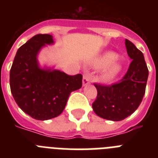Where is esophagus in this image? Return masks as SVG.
<instances>
[{"mask_svg":"<svg viewBox=\"0 0 158 158\" xmlns=\"http://www.w3.org/2000/svg\"><path fill=\"white\" fill-rule=\"evenodd\" d=\"M90 78H91V73L89 72L85 73L83 77V86H85L90 83Z\"/></svg>","mask_w":158,"mask_h":158,"instance_id":"esophagus-1","label":"esophagus"}]
</instances>
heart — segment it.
<instances>
[{"mask_svg":"<svg viewBox=\"0 0 158 158\" xmlns=\"http://www.w3.org/2000/svg\"><path fill=\"white\" fill-rule=\"evenodd\" d=\"M118 55L115 53L109 51V52H106L104 54H102L101 56L99 57L96 60L94 65L97 68H102V67H105L109 65V66L104 70L102 75V78L104 81H111L118 74V73L120 72V64L115 62H113L116 59Z\"/></svg>","mask_w":158,"mask_h":158,"instance_id":"b5f03b06","label":"heart"}]
</instances>
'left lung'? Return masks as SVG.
I'll return each mask as SVG.
<instances>
[{
  "label": "left lung",
  "instance_id": "obj_1",
  "mask_svg": "<svg viewBox=\"0 0 158 158\" xmlns=\"http://www.w3.org/2000/svg\"><path fill=\"white\" fill-rule=\"evenodd\" d=\"M125 45L132 59L126 74L111 85L94 84L97 96L93 109L98 116L108 120L120 121L131 115L140 105L146 92L149 70L144 55L128 40Z\"/></svg>",
  "mask_w": 158,
  "mask_h": 158
}]
</instances>
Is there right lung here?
<instances>
[{
  "instance_id": "right-lung-1",
  "label": "right lung",
  "mask_w": 158,
  "mask_h": 158,
  "mask_svg": "<svg viewBox=\"0 0 158 158\" xmlns=\"http://www.w3.org/2000/svg\"><path fill=\"white\" fill-rule=\"evenodd\" d=\"M53 36L39 34L18 49L10 69V89L20 109L31 118L47 120L63 111L73 91L82 86V75L70 76L56 69H41L38 53Z\"/></svg>"
}]
</instances>
